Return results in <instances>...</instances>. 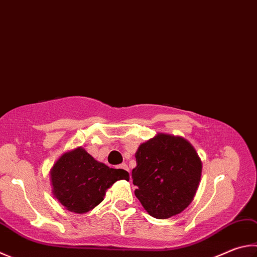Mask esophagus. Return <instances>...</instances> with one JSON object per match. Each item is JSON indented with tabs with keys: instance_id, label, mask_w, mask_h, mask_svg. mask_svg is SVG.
<instances>
[{
	"instance_id": "obj_1",
	"label": "esophagus",
	"mask_w": 257,
	"mask_h": 257,
	"mask_svg": "<svg viewBox=\"0 0 257 257\" xmlns=\"http://www.w3.org/2000/svg\"><path fill=\"white\" fill-rule=\"evenodd\" d=\"M119 167H120V169H122V170H124L125 172H128V173H129V169H128L127 164H121ZM129 175H130V173H129Z\"/></svg>"
}]
</instances>
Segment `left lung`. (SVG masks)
I'll return each mask as SVG.
<instances>
[{
    "mask_svg": "<svg viewBox=\"0 0 257 257\" xmlns=\"http://www.w3.org/2000/svg\"><path fill=\"white\" fill-rule=\"evenodd\" d=\"M133 170L135 194L152 217L167 219L189 206L197 192L202 165L182 137L160 134L142 144Z\"/></svg>",
    "mask_w": 257,
    "mask_h": 257,
    "instance_id": "8db88e82",
    "label": "left lung"
}]
</instances>
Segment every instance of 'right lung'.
<instances>
[{
    "label": "right lung",
    "instance_id": "1",
    "mask_svg": "<svg viewBox=\"0 0 257 257\" xmlns=\"http://www.w3.org/2000/svg\"><path fill=\"white\" fill-rule=\"evenodd\" d=\"M55 198L67 210L85 213L96 207L115 181L129 180L128 172L110 169L78 147L65 153L50 172Z\"/></svg>",
    "mask_w": 257,
    "mask_h": 257
}]
</instances>
